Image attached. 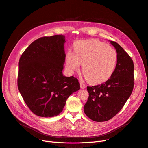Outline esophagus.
Here are the masks:
<instances>
[{
    "mask_svg": "<svg viewBox=\"0 0 148 148\" xmlns=\"http://www.w3.org/2000/svg\"><path fill=\"white\" fill-rule=\"evenodd\" d=\"M80 88H81L82 89H84L85 88H86V85H85L83 83L80 82Z\"/></svg>",
    "mask_w": 148,
    "mask_h": 148,
    "instance_id": "obj_1",
    "label": "esophagus"
}]
</instances>
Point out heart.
I'll return each instance as SVG.
<instances>
[{
	"label": "heart",
	"mask_w": 148,
	"mask_h": 148,
	"mask_svg": "<svg viewBox=\"0 0 148 148\" xmlns=\"http://www.w3.org/2000/svg\"><path fill=\"white\" fill-rule=\"evenodd\" d=\"M75 52L69 51L65 56L67 71L73 73L82 64L85 78L91 84L106 82L113 74L117 61V52L113 48L97 39L79 40L74 44Z\"/></svg>",
	"instance_id": "obj_1"
}]
</instances>
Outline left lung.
Returning <instances> with one entry per match:
<instances>
[{
	"label": "left lung",
	"mask_w": 148,
	"mask_h": 148,
	"mask_svg": "<svg viewBox=\"0 0 148 148\" xmlns=\"http://www.w3.org/2000/svg\"><path fill=\"white\" fill-rule=\"evenodd\" d=\"M110 42L117 54L113 74L104 83L87 86L89 97L84 111L88 117L95 122H105L114 117L122 109L133 89V62L119 44Z\"/></svg>",
	"instance_id": "8db88e82"
}]
</instances>
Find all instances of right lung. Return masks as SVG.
Masks as SVG:
<instances>
[{"label":"right lung","mask_w":148,"mask_h":148,"mask_svg":"<svg viewBox=\"0 0 148 148\" xmlns=\"http://www.w3.org/2000/svg\"><path fill=\"white\" fill-rule=\"evenodd\" d=\"M65 42L62 34L39 38L20 57L18 88L26 104L39 117L59 115L68 97L80 89L77 78L62 73Z\"/></svg>","instance_id":"right-lung-1"}]
</instances>
